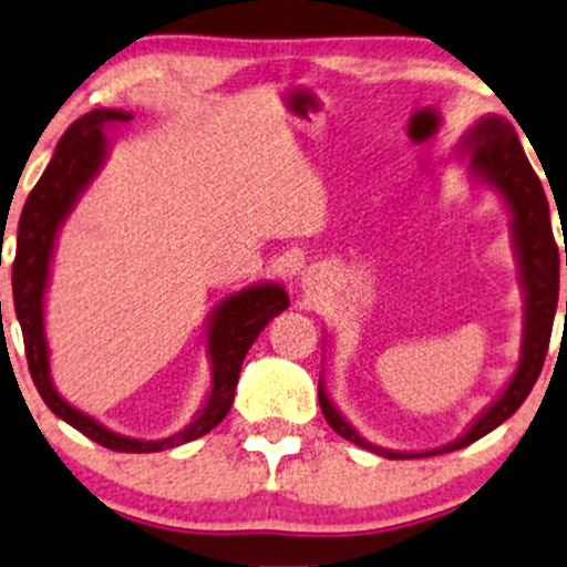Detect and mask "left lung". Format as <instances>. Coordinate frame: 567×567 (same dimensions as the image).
I'll list each match as a JSON object with an SVG mask.
<instances>
[{"label":"left lung","mask_w":567,"mask_h":567,"mask_svg":"<svg viewBox=\"0 0 567 567\" xmlns=\"http://www.w3.org/2000/svg\"><path fill=\"white\" fill-rule=\"evenodd\" d=\"M461 158H466L472 182L487 185L503 197L505 208L511 213V241L518 262V281L524 289V333H520V357L516 372L511 374L508 385L499 391L495 401L461 432L453 443L432 447V451H388V447L372 445L347 422L326 391V378L320 372L318 401L322 416L338 435L349 443L367 451L385 455V458H422V455H437L461 451V447L476 443L505 419L518 411L526 395L532 393L536 378H539L544 357L549 349L553 322L557 310V293H560V260L557 252L553 220H549V205L544 195L539 176L534 174L524 148H520L516 130L505 116L487 114L476 120L466 135L461 137ZM567 266V252H565ZM567 312V301H565Z\"/></svg>","instance_id":"1"}]
</instances>
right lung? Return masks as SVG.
<instances>
[{"instance_id": "right-lung-1", "label": "right lung", "mask_w": 567, "mask_h": 567, "mask_svg": "<svg viewBox=\"0 0 567 567\" xmlns=\"http://www.w3.org/2000/svg\"><path fill=\"white\" fill-rule=\"evenodd\" d=\"M132 114L124 109H95L72 122V127L59 140L54 156H51L47 172L41 174L39 185L31 189L20 213L18 224V249L12 262V301L20 328H23L28 370L39 388L41 399L59 419L83 432L85 437L95 440L109 451L120 453H158L168 447L185 445L216 427L229 414L234 403V391L241 362L247 351L262 333L276 315L289 307V293L281 284L266 281L252 284L224 301H218L208 315L205 326V347L210 359V391L205 395L203 406L197 409L193 422L185 430L161 440H140L109 430L99 419L72 406L51 380L49 341L47 326H43V305H47V289L51 281V260L59 239V229L95 176L101 174L109 158L106 132L130 122Z\"/></svg>"}]
</instances>
